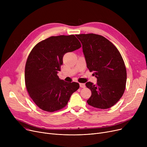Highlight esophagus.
<instances>
[{
	"instance_id": "1",
	"label": "esophagus",
	"mask_w": 147,
	"mask_h": 147,
	"mask_svg": "<svg viewBox=\"0 0 147 147\" xmlns=\"http://www.w3.org/2000/svg\"><path fill=\"white\" fill-rule=\"evenodd\" d=\"M80 87L82 88H85V84H84V83H80Z\"/></svg>"
}]
</instances>
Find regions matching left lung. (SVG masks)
I'll return each instance as SVG.
<instances>
[{
	"label": "left lung",
	"instance_id": "left-lung-1",
	"mask_svg": "<svg viewBox=\"0 0 147 147\" xmlns=\"http://www.w3.org/2000/svg\"><path fill=\"white\" fill-rule=\"evenodd\" d=\"M82 44L87 67L97 79L96 84L89 82L86 86L91 90L88 104L100 109H107L116 104L126 88V69L117 48L101 35H76Z\"/></svg>",
	"mask_w": 147,
	"mask_h": 147
}]
</instances>
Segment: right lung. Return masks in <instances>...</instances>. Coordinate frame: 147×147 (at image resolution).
Returning a JSON list of instances; mask_svg holds the SVG:
<instances>
[{
  "label": "right lung",
  "mask_w": 147,
  "mask_h": 147,
  "mask_svg": "<svg viewBox=\"0 0 147 147\" xmlns=\"http://www.w3.org/2000/svg\"><path fill=\"white\" fill-rule=\"evenodd\" d=\"M74 35L51 36L38 43L30 52L25 67V83L34 102L43 111L53 112L64 108L79 88L57 75L65 53L81 47Z\"/></svg>",
  "instance_id": "obj_1"
}]
</instances>
